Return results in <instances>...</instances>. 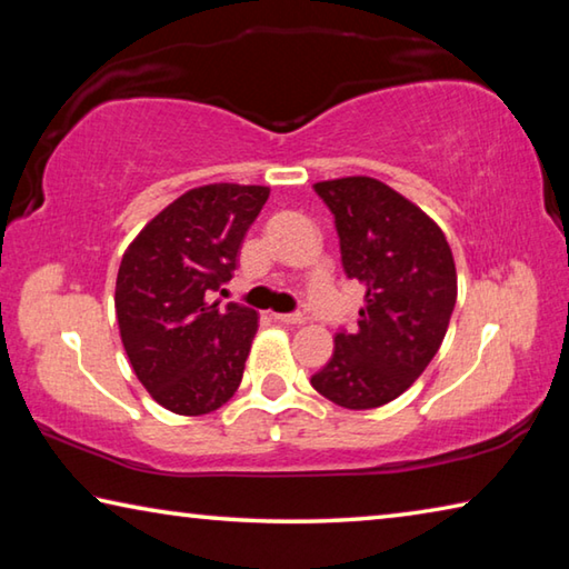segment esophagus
<instances>
[{
    "label": "esophagus",
    "instance_id": "obj_1",
    "mask_svg": "<svg viewBox=\"0 0 569 569\" xmlns=\"http://www.w3.org/2000/svg\"><path fill=\"white\" fill-rule=\"evenodd\" d=\"M273 319L281 321V323H291V326L306 323V316L303 313H273Z\"/></svg>",
    "mask_w": 569,
    "mask_h": 569
}]
</instances>
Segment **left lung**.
Wrapping results in <instances>:
<instances>
[{
	"label": "left lung",
	"instance_id": "1",
	"mask_svg": "<svg viewBox=\"0 0 569 569\" xmlns=\"http://www.w3.org/2000/svg\"><path fill=\"white\" fill-rule=\"evenodd\" d=\"M333 213L341 263L366 286L359 329H341L311 387L343 409L401 397L439 351L457 303V268L441 228L377 178L316 182Z\"/></svg>",
	"mask_w": 569,
	"mask_h": 569
}]
</instances>
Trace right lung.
I'll list each match as a JSON object with an SVG mask.
<instances>
[{
    "instance_id": "right-lung-1",
    "label": "right lung",
    "mask_w": 569,
    "mask_h": 569,
    "mask_svg": "<svg viewBox=\"0 0 569 569\" xmlns=\"http://www.w3.org/2000/svg\"><path fill=\"white\" fill-rule=\"evenodd\" d=\"M268 192L236 182L192 188L124 250L114 286L120 339L134 377L172 413H210L240 387L258 313L220 306L213 293L233 278Z\"/></svg>"
}]
</instances>
